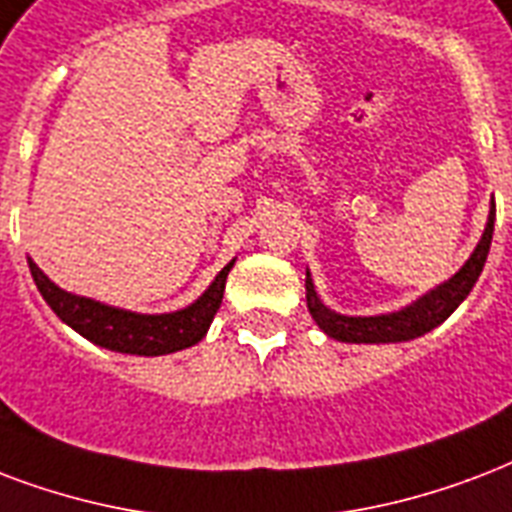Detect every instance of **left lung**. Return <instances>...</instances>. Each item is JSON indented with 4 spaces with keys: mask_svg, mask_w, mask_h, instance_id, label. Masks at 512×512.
I'll use <instances>...</instances> for the list:
<instances>
[{
    "mask_svg": "<svg viewBox=\"0 0 512 512\" xmlns=\"http://www.w3.org/2000/svg\"><path fill=\"white\" fill-rule=\"evenodd\" d=\"M491 236H494V204H491L489 222L483 230L481 241L467 263L448 279V282L438 284L435 290H429L427 295H421L419 300H413L411 306L392 311V314H378V317H346V314H335L319 300L311 273L306 271V303L311 317L330 338L343 343H400L413 341L419 335L435 330L440 322H446L454 314L459 303H462L470 290L478 282L486 257H489Z\"/></svg>",
    "mask_w": 512,
    "mask_h": 512,
    "instance_id": "obj_1",
    "label": "left lung"
}]
</instances>
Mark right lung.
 Returning <instances> with one entry per match:
<instances>
[{
	"label": "right lung",
	"mask_w": 512,
	"mask_h": 512,
	"mask_svg": "<svg viewBox=\"0 0 512 512\" xmlns=\"http://www.w3.org/2000/svg\"><path fill=\"white\" fill-rule=\"evenodd\" d=\"M233 263L236 260H230L214 276L209 290L195 303L179 308V311H171V314H136V311H123V308L107 306L99 300L83 298V295H72V292L61 290L58 284L50 282L31 257L29 271L34 276L39 295L56 311V317L72 330H77L83 338L109 351H120V354L161 357V354L195 346L204 338L222 303L225 279H228Z\"/></svg>",
	"instance_id": "1"
}]
</instances>
